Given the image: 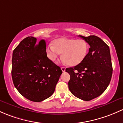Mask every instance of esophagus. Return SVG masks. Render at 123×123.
<instances>
[{"mask_svg":"<svg viewBox=\"0 0 123 123\" xmlns=\"http://www.w3.org/2000/svg\"><path fill=\"white\" fill-rule=\"evenodd\" d=\"M61 70H62V72H65V70H66V68H64V67H62L61 68Z\"/></svg>","mask_w":123,"mask_h":123,"instance_id":"obj_1","label":"esophagus"}]
</instances>
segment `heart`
<instances>
[{
	"instance_id": "obj_1",
	"label": "heart",
	"mask_w": 123,
	"mask_h": 123,
	"mask_svg": "<svg viewBox=\"0 0 123 123\" xmlns=\"http://www.w3.org/2000/svg\"><path fill=\"white\" fill-rule=\"evenodd\" d=\"M46 48L48 58L55 62L62 53L63 61L70 66H76L83 61L88 54L89 45L82 38L63 37L56 39Z\"/></svg>"
}]
</instances>
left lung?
<instances>
[{"mask_svg":"<svg viewBox=\"0 0 123 123\" xmlns=\"http://www.w3.org/2000/svg\"><path fill=\"white\" fill-rule=\"evenodd\" d=\"M80 37L90 45L89 52L80 63L67 68L70 76L68 83L71 93L83 101L101 95L111 81L112 66L108 45L95 35Z\"/></svg>","mask_w":123,"mask_h":123,"instance_id":"left-lung-1","label":"left lung"}]
</instances>
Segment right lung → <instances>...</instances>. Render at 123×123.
Listing matches in <instances>:
<instances>
[{
  "mask_svg": "<svg viewBox=\"0 0 123 123\" xmlns=\"http://www.w3.org/2000/svg\"><path fill=\"white\" fill-rule=\"evenodd\" d=\"M62 73L47 57L44 40L28 37L12 54V78L16 89L26 99L41 102L51 97Z\"/></svg>",
  "mask_w": 123,
  "mask_h": 123,
  "instance_id": "right-lung-1",
  "label": "right lung"
}]
</instances>
